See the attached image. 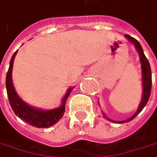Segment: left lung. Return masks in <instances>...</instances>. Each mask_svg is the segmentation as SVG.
Returning <instances> with one entry per match:
<instances>
[{
	"label": "left lung",
	"instance_id": "obj_1",
	"mask_svg": "<svg viewBox=\"0 0 157 157\" xmlns=\"http://www.w3.org/2000/svg\"><path fill=\"white\" fill-rule=\"evenodd\" d=\"M125 38H127L132 44H134L135 47L136 49V51L138 52L139 53V56H140V62H141V66H142V75H143V96H142V101L139 105V107L137 111L134 113V115L125 120V121H120V122H116V121H113V120H110L109 118H107L105 114V116L111 121V122H113V123H126V122H129L131 120H133L140 112H141L143 108L145 106V105L147 104L148 100H149V97H150V94H151V88H152V73H151V68H150V64H149V62L147 60V58L145 57L144 53V51L142 49L141 44H139V42L131 37L130 35L128 34H125L124 35Z\"/></svg>",
	"mask_w": 157,
	"mask_h": 157
}]
</instances>
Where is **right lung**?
I'll return each mask as SVG.
<instances>
[{
  "label": "right lung",
  "instance_id": "add662e5",
  "mask_svg": "<svg viewBox=\"0 0 157 157\" xmlns=\"http://www.w3.org/2000/svg\"><path fill=\"white\" fill-rule=\"evenodd\" d=\"M18 51H16L14 54L13 55L9 70L7 72L6 75V90H7V95L10 102V105L15 114L20 117L21 120L27 122L29 124L38 127V128H48L54 124H56L63 115L65 111V103L67 98L70 95L71 91L73 88H69L67 93L63 98L62 105L58 108L52 110H42L37 109L34 107H32L28 105L25 102H23L19 95L17 94L12 79V73H13V65L16 53Z\"/></svg>",
  "mask_w": 157,
  "mask_h": 157
}]
</instances>
